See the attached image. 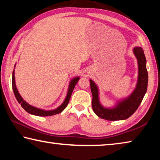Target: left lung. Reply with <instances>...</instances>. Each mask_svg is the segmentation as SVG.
<instances>
[{
    "label": "left lung",
    "mask_w": 160,
    "mask_h": 160,
    "mask_svg": "<svg viewBox=\"0 0 160 160\" xmlns=\"http://www.w3.org/2000/svg\"><path fill=\"white\" fill-rule=\"evenodd\" d=\"M133 53L138 64V77L136 87L130 95L117 102L115 107L106 108L99 102L98 87L92 80H90L91 92L92 94V107L94 112L99 118L108 121L125 120L137 110L147 92L148 74L146 68V58L141 47L133 48Z\"/></svg>",
    "instance_id": "left-lung-1"
}]
</instances>
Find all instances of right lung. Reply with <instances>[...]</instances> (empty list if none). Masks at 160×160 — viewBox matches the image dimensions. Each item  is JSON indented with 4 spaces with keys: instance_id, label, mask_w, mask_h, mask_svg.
Listing matches in <instances>:
<instances>
[{
    "instance_id": "add662e5",
    "label": "right lung",
    "mask_w": 160,
    "mask_h": 160,
    "mask_svg": "<svg viewBox=\"0 0 160 160\" xmlns=\"http://www.w3.org/2000/svg\"><path fill=\"white\" fill-rule=\"evenodd\" d=\"M79 79H80L79 77H75L73 78V79H72L71 80H70L66 97V99H65L64 102L62 103V104L61 105V106L58 107L57 109H56L48 110V111L43 110L41 109H39V108H37V107L32 106V105L29 104L28 103H27L25 100L22 99V97L20 96V93H19L17 88H16L15 79V69L13 70V71H12V86L13 92H14V94L16 97V99H17V100H18V103L21 104V107H22L27 112L30 113V114L38 116H53V115L57 114V113H61L65 109H66V107H67V105L69 102L70 97H71L72 91H73L74 88H75V86L77 84L78 81L79 80Z\"/></svg>"
}]
</instances>
